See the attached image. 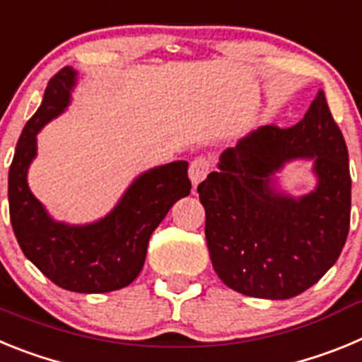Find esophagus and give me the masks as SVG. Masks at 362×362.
Masks as SVG:
<instances>
[{
	"instance_id": "34e87169",
	"label": "esophagus",
	"mask_w": 362,
	"mask_h": 362,
	"mask_svg": "<svg viewBox=\"0 0 362 362\" xmlns=\"http://www.w3.org/2000/svg\"><path fill=\"white\" fill-rule=\"evenodd\" d=\"M210 170H212V161L206 156H199V158L192 159L190 166H188V175H190L192 185L197 187L209 175Z\"/></svg>"
}]
</instances>
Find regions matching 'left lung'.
I'll return each instance as SVG.
<instances>
[{
	"mask_svg": "<svg viewBox=\"0 0 362 362\" xmlns=\"http://www.w3.org/2000/svg\"><path fill=\"white\" fill-rule=\"evenodd\" d=\"M312 157L318 188L300 200L269 187L290 158ZM204 235L219 279L243 296L290 299L335 264L350 230L348 148L319 90L293 127H261L223 152L197 187Z\"/></svg>",
	"mask_w": 362,
	"mask_h": 362,
	"instance_id": "obj_1",
	"label": "left lung"
}]
</instances>
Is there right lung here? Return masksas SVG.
I'll list each match as a JSON object with an SVG mask.
<instances>
[{
  "label": "right lung",
  "mask_w": 362,
  "mask_h": 362,
  "mask_svg": "<svg viewBox=\"0 0 362 362\" xmlns=\"http://www.w3.org/2000/svg\"><path fill=\"white\" fill-rule=\"evenodd\" d=\"M76 72L65 66L50 78L43 103L25 124L8 170V209L14 235L28 261L59 288L105 293L132 283L146 257L152 232L172 204L190 194L188 163L145 172L105 219L85 226L56 223L32 196L27 170L36 156V136L70 101Z\"/></svg>",
  "instance_id": "add662e5"
}]
</instances>
